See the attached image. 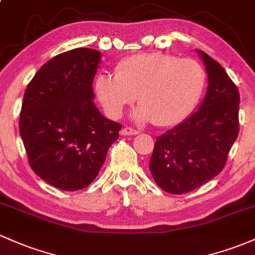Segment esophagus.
Here are the masks:
<instances>
[{
    "mask_svg": "<svg viewBox=\"0 0 255 255\" xmlns=\"http://www.w3.org/2000/svg\"><path fill=\"white\" fill-rule=\"evenodd\" d=\"M120 133H122L123 136H132V135H137L138 131L135 130V128H132L125 127L122 131H120Z\"/></svg>",
    "mask_w": 255,
    "mask_h": 255,
    "instance_id": "esophagus-1",
    "label": "esophagus"
}]
</instances>
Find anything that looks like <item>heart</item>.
I'll use <instances>...</instances> for the list:
<instances>
[{"label": "heart", "mask_w": 255, "mask_h": 255, "mask_svg": "<svg viewBox=\"0 0 255 255\" xmlns=\"http://www.w3.org/2000/svg\"><path fill=\"white\" fill-rule=\"evenodd\" d=\"M207 74L193 58H179L163 52L138 53L116 65V75L100 74L95 89L112 118H119L138 95L141 103L132 117L157 127H171L185 120L203 95Z\"/></svg>", "instance_id": "1"}]
</instances>
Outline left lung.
I'll use <instances>...</instances> for the list:
<instances>
[{"label": "left lung", "mask_w": 255, "mask_h": 255, "mask_svg": "<svg viewBox=\"0 0 255 255\" xmlns=\"http://www.w3.org/2000/svg\"><path fill=\"white\" fill-rule=\"evenodd\" d=\"M208 73V90L197 112L158 136L149 161L155 183L182 194L201 187L225 166L236 141L240 92L223 67L198 51Z\"/></svg>", "instance_id": "8db88e82"}]
</instances>
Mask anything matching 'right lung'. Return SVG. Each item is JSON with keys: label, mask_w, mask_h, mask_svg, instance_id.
I'll list each match as a JSON object with an SVG mask.
<instances>
[{"label": "right lung", "mask_w": 255, "mask_h": 255, "mask_svg": "<svg viewBox=\"0 0 255 255\" xmlns=\"http://www.w3.org/2000/svg\"><path fill=\"white\" fill-rule=\"evenodd\" d=\"M102 53L74 48L53 57L26 86L19 132L37 176L63 191L89 186L102 168L122 124L92 102Z\"/></svg>", "instance_id": "1"}]
</instances>
